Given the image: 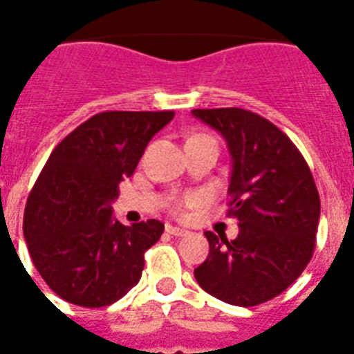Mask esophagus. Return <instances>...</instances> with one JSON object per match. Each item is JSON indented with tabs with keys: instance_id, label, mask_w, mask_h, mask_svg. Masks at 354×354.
I'll list each match as a JSON object with an SVG mask.
<instances>
[{
	"instance_id": "obj_1",
	"label": "esophagus",
	"mask_w": 354,
	"mask_h": 354,
	"mask_svg": "<svg viewBox=\"0 0 354 354\" xmlns=\"http://www.w3.org/2000/svg\"><path fill=\"white\" fill-rule=\"evenodd\" d=\"M167 233L174 236H185L187 235V230H182V227H174V226H167Z\"/></svg>"
}]
</instances>
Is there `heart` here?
<instances>
[{"mask_svg": "<svg viewBox=\"0 0 354 354\" xmlns=\"http://www.w3.org/2000/svg\"><path fill=\"white\" fill-rule=\"evenodd\" d=\"M200 136H205V133H200ZM202 202H204V196H202V194H185V196H182V198H178L176 202H174V211H176L180 216H185V213H187L189 209L198 207Z\"/></svg>", "mask_w": 354, "mask_h": 354, "instance_id": "b5f03b06", "label": "heart"}]
</instances>
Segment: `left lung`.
Instances as JSON below:
<instances>
[{"label": "left lung", "mask_w": 354, "mask_h": 354, "mask_svg": "<svg viewBox=\"0 0 354 354\" xmlns=\"http://www.w3.org/2000/svg\"><path fill=\"white\" fill-rule=\"evenodd\" d=\"M224 136L233 169L227 215L235 241L205 232L209 255L194 277L207 294L255 307L285 292L313 259L319 194L297 147L274 122L242 108L193 110Z\"/></svg>", "instance_id": "8db88e82"}]
</instances>
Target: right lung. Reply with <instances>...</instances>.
Listing matches in <instances>:
<instances>
[{"label": "right lung", "instance_id": "add662e5", "mask_svg": "<svg viewBox=\"0 0 354 354\" xmlns=\"http://www.w3.org/2000/svg\"><path fill=\"white\" fill-rule=\"evenodd\" d=\"M174 112H102L68 133L46 161L25 204L32 264L57 296L86 308L121 299L141 279L160 221H113L119 183Z\"/></svg>", "mask_w": 354, "mask_h": 354}]
</instances>
